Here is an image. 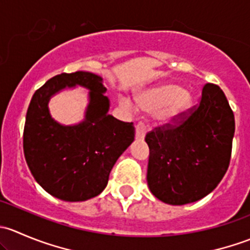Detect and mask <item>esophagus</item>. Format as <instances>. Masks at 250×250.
Masks as SVG:
<instances>
[{"instance_id":"1","label":"esophagus","mask_w":250,"mask_h":250,"mask_svg":"<svg viewBox=\"0 0 250 250\" xmlns=\"http://www.w3.org/2000/svg\"><path fill=\"white\" fill-rule=\"evenodd\" d=\"M146 130H147V128H146L145 123L138 122L137 125H135V133H137V137L138 138H144V137H145Z\"/></svg>"}]
</instances>
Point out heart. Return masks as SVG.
I'll return each instance as SVG.
<instances>
[{"mask_svg":"<svg viewBox=\"0 0 250 250\" xmlns=\"http://www.w3.org/2000/svg\"><path fill=\"white\" fill-rule=\"evenodd\" d=\"M121 103L127 109H134L128 99H122ZM137 103L141 109L150 112H158L160 120L170 121L190 109L191 97L188 93L183 92L179 85L166 84L138 94Z\"/></svg>","mask_w":250,"mask_h":250,"instance_id":"b5f03b06","label":"heart"}]
</instances>
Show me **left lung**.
<instances>
[{
    "label": "left lung",
    "instance_id": "1",
    "mask_svg": "<svg viewBox=\"0 0 250 250\" xmlns=\"http://www.w3.org/2000/svg\"><path fill=\"white\" fill-rule=\"evenodd\" d=\"M233 134V111L225 94L206 83L197 105L146 134L153 196L172 206L206 197L228 170Z\"/></svg>",
    "mask_w": 250,
    "mask_h": 250
}]
</instances>
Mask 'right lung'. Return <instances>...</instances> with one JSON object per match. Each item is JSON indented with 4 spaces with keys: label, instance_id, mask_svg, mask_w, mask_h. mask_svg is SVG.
<instances>
[{
    "label": "right lung",
    "instance_id": "1",
    "mask_svg": "<svg viewBox=\"0 0 250 250\" xmlns=\"http://www.w3.org/2000/svg\"><path fill=\"white\" fill-rule=\"evenodd\" d=\"M102 81L83 71L57 75L30 102L22 134L25 160L35 180L59 200L81 202L99 195L117 158L134 140L133 123L107 113L109 99ZM76 84L91 89L86 120L76 126H60L50 117L47 100Z\"/></svg>",
    "mask_w": 250,
    "mask_h": 250
}]
</instances>
